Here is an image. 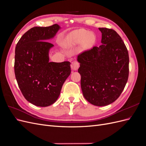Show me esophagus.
<instances>
[{
  "instance_id": "1",
  "label": "esophagus",
  "mask_w": 146,
  "mask_h": 146,
  "mask_svg": "<svg viewBox=\"0 0 146 146\" xmlns=\"http://www.w3.org/2000/svg\"><path fill=\"white\" fill-rule=\"evenodd\" d=\"M79 66H80V64H79V63L77 62V61L72 62L71 63V65H70V67H71V69L73 70H77L78 69Z\"/></svg>"
}]
</instances>
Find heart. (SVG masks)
Listing matches in <instances>:
<instances>
[{"label":"heart","instance_id":"obj_1","mask_svg":"<svg viewBox=\"0 0 146 146\" xmlns=\"http://www.w3.org/2000/svg\"><path fill=\"white\" fill-rule=\"evenodd\" d=\"M96 37L92 33H89L88 31L80 29L75 30L70 33L67 38L69 43H80L83 42L84 47H91L95 42Z\"/></svg>","mask_w":146,"mask_h":146}]
</instances>
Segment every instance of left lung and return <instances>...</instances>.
<instances>
[{
	"label": "left lung",
	"instance_id": "obj_1",
	"mask_svg": "<svg viewBox=\"0 0 146 146\" xmlns=\"http://www.w3.org/2000/svg\"><path fill=\"white\" fill-rule=\"evenodd\" d=\"M99 29L102 44L78 55V72L84 98L95 106H105L115 101L124 89L129 74V56L115 30Z\"/></svg>",
	"mask_w": 146,
	"mask_h": 146
}]
</instances>
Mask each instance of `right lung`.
<instances>
[{
	"instance_id": "add662e5",
	"label": "right lung",
	"mask_w": 146,
	"mask_h": 146,
	"mask_svg": "<svg viewBox=\"0 0 146 146\" xmlns=\"http://www.w3.org/2000/svg\"><path fill=\"white\" fill-rule=\"evenodd\" d=\"M59 29L58 24L34 27L22 36L16 46L14 67L17 84L25 99L38 107L55 102L71 72L69 61L49 62L48 51L54 45L46 41Z\"/></svg>"
}]
</instances>
